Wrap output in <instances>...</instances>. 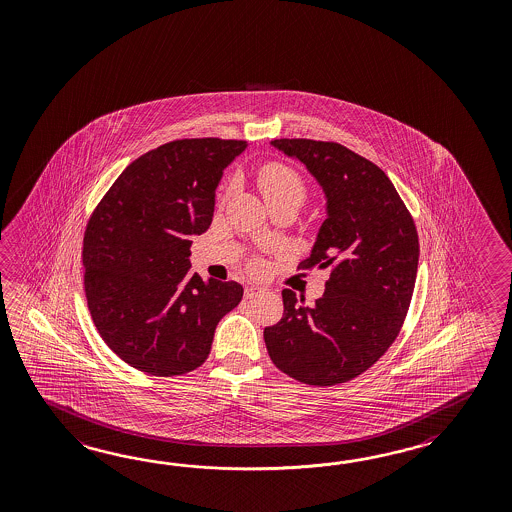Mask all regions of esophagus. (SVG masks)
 Returning a JSON list of instances; mask_svg holds the SVG:
<instances>
[{
	"label": "esophagus",
	"instance_id": "obj_1",
	"mask_svg": "<svg viewBox=\"0 0 512 512\" xmlns=\"http://www.w3.org/2000/svg\"><path fill=\"white\" fill-rule=\"evenodd\" d=\"M258 293H262V287L247 286L245 287V298H254Z\"/></svg>",
	"mask_w": 512,
	"mask_h": 512
}]
</instances>
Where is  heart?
<instances>
[{
	"label": "heart",
	"mask_w": 512,
	"mask_h": 512,
	"mask_svg": "<svg viewBox=\"0 0 512 512\" xmlns=\"http://www.w3.org/2000/svg\"><path fill=\"white\" fill-rule=\"evenodd\" d=\"M258 186L267 203L280 199H293L302 203L306 197V184L297 171L284 164H267L258 173Z\"/></svg>",
	"instance_id": "obj_1"
}]
</instances>
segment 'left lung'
Here are the masks:
<instances>
[{
	"instance_id": "1",
	"label": "left lung",
	"mask_w": 512,
	"mask_h": 512,
	"mask_svg": "<svg viewBox=\"0 0 512 512\" xmlns=\"http://www.w3.org/2000/svg\"><path fill=\"white\" fill-rule=\"evenodd\" d=\"M306 166L324 195L321 228L300 269H330L311 306L284 289V315L263 330L287 376L337 385L359 376L393 345L411 304L418 234L393 182L367 158L333 142L273 140Z\"/></svg>"
}]
</instances>
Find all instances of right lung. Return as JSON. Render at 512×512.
Wrapping results in <instances>:
<instances>
[{
  "mask_svg": "<svg viewBox=\"0 0 512 512\" xmlns=\"http://www.w3.org/2000/svg\"><path fill=\"white\" fill-rule=\"evenodd\" d=\"M239 140H177L134 160L86 226L84 291L103 341L134 369L177 376L201 367L238 282L190 273L193 236L208 230Z\"/></svg>",
  "mask_w": 512,
  "mask_h": 512,
  "instance_id": "right-lung-1",
  "label": "right lung"
}]
</instances>
